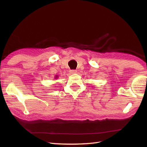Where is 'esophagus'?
<instances>
[{
    "instance_id": "obj_1",
    "label": "esophagus",
    "mask_w": 147,
    "mask_h": 147,
    "mask_svg": "<svg viewBox=\"0 0 147 147\" xmlns=\"http://www.w3.org/2000/svg\"><path fill=\"white\" fill-rule=\"evenodd\" d=\"M70 73L72 74H75L77 73V71L76 70H70Z\"/></svg>"
}]
</instances>
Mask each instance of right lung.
Masks as SVG:
<instances>
[{"mask_svg":"<svg viewBox=\"0 0 147 147\" xmlns=\"http://www.w3.org/2000/svg\"><path fill=\"white\" fill-rule=\"evenodd\" d=\"M55 77H56V78H56V79H57V76H55Z\"/></svg>","mask_w":147,"mask_h":147,"instance_id":"right-lung-1","label":"right lung"}]
</instances>
